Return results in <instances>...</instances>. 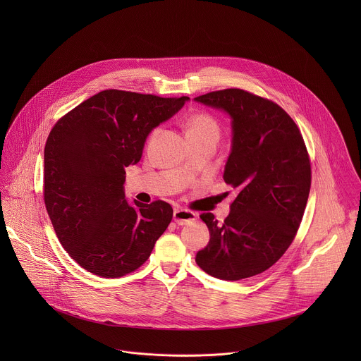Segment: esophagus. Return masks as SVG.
I'll return each mask as SVG.
<instances>
[{"label": "esophagus", "mask_w": 361, "mask_h": 361, "mask_svg": "<svg viewBox=\"0 0 361 361\" xmlns=\"http://www.w3.org/2000/svg\"><path fill=\"white\" fill-rule=\"evenodd\" d=\"M197 218V214L193 211L185 209V208H175L173 211V219L178 225H188L192 224Z\"/></svg>", "instance_id": "esophagus-1"}]
</instances>
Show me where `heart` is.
<instances>
[{"label": "heart", "instance_id": "obj_1", "mask_svg": "<svg viewBox=\"0 0 361 361\" xmlns=\"http://www.w3.org/2000/svg\"><path fill=\"white\" fill-rule=\"evenodd\" d=\"M207 133H214V135L219 133V128H218V123L215 122V119L207 114L192 115L186 123L188 137L207 135Z\"/></svg>", "mask_w": 361, "mask_h": 361}]
</instances>
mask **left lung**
Listing matches in <instances>:
<instances>
[{"label":"left lung","instance_id":"1","mask_svg":"<svg viewBox=\"0 0 361 361\" xmlns=\"http://www.w3.org/2000/svg\"><path fill=\"white\" fill-rule=\"evenodd\" d=\"M195 102L231 118L224 179L239 192L224 224L211 212L200 215L209 242L197 252L196 262L218 279L250 278L282 257L299 229L311 185L306 145L278 104L249 92L226 89Z\"/></svg>","mask_w":361,"mask_h":361}]
</instances>
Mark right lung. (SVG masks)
<instances>
[{
	"label": "right lung",
	"instance_id": "1",
	"mask_svg": "<svg viewBox=\"0 0 361 361\" xmlns=\"http://www.w3.org/2000/svg\"><path fill=\"white\" fill-rule=\"evenodd\" d=\"M189 97L104 90L61 118L44 149V203L54 231L80 267L119 278L150 257L173 209L125 199V168L140 161L158 125Z\"/></svg>",
	"mask_w": 361,
	"mask_h": 361
}]
</instances>
